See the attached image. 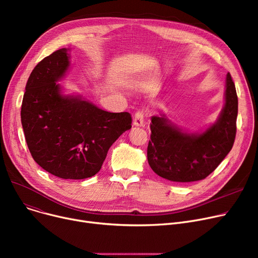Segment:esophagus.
Wrapping results in <instances>:
<instances>
[{
	"label": "esophagus",
	"instance_id": "34e87169",
	"mask_svg": "<svg viewBox=\"0 0 258 258\" xmlns=\"http://www.w3.org/2000/svg\"><path fill=\"white\" fill-rule=\"evenodd\" d=\"M133 124L135 126H144V114L142 111H138L135 114Z\"/></svg>",
	"mask_w": 258,
	"mask_h": 258
}]
</instances>
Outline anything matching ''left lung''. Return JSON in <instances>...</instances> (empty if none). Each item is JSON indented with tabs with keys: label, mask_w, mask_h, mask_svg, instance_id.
I'll return each instance as SVG.
<instances>
[{
	"label": "left lung",
	"mask_w": 258,
	"mask_h": 258,
	"mask_svg": "<svg viewBox=\"0 0 258 258\" xmlns=\"http://www.w3.org/2000/svg\"><path fill=\"white\" fill-rule=\"evenodd\" d=\"M238 101L230 73L226 77L225 105L213 124L203 133H188L164 114L153 116L147 160L160 177L172 182L205 179L231 151L236 135Z\"/></svg>",
	"instance_id": "1"
}]
</instances>
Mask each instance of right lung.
I'll use <instances>...</instances> for the list:
<instances>
[{"label": "right lung", "instance_id": "obj_1", "mask_svg": "<svg viewBox=\"0 0 258 258\" xmlns=\"http://www.w3.org/2000/svg\"><path fill=\"white\" fill-rule=\"evenodd\" d=\"M62 48L39 61L26 85L21 120L36 163L60 179L96 174L112 144L132 127L127 112L101 110L79 95H63L57 81L70 67Z\"/></svg>", "mask_w": 258, "mask_h": 258}]
</instances>
